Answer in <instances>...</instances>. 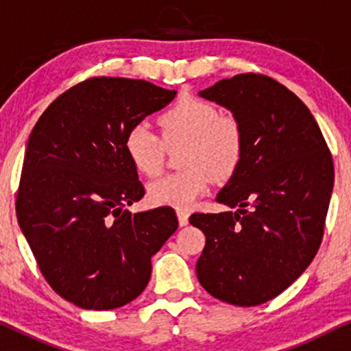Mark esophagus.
<instances>
[{
	"label": "esophagus",
	"mask_w": 351,
	"mask_h": 351,
	"mask_svg": "<svg viewBox=\"0 0 351 351\" xmlns=\"http://www.w3.org/2000/svg\"><path fill=\"white\" fill-rule=\"evenodd\" d=\"M176 215H178L180 226H186V224H188V218H189L188 212H186V210H176Z\"/></svg>",
	"instance_id": "1"
}]
</instances>
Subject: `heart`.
Returning a JSON list of instances; mask_svg holds the SVG:
<instances>
[{"label": "heart", "instance_id": "1", "mask_svg": "<svg viewBox=\"0 0 351 351\" xmlns=\"http://www.w3.org/2000/svg\"><path fill=\"white\" fill-rule=\"evenodd\" d=\"M162 139L144 125L130 128L125 152L139 173L156 176L167 149H181L183 170L162 176L149 186L156 205L186 208L208 191L210 178H231L245 151L244 127L234 115H223L212 102L181 97L157 120Z\"/></svg>", "mask_w": 351, "mask_h": 351}]
</instances>
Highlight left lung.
<instances>
[{"instance_id": "1", "label": "left lung", "mask_w": 351, "mask_h": 351, "mask_svg": "<svg viewBox=\"0 0 351 351\" xmlns=\"http://www.w3.org/2000/svg\"><path fill=\"white\" fill-rule=\"evenodd\" d=\"M199 95L230 109L245 132L241 165L217 195L237 210L189 217L207 239L199 282L221 302L261 305L286 291L319 249L332 156L310 109L268 75H234Z\"/></svg>"}]
</instances>
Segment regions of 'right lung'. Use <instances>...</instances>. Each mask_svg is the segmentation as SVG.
<instances>
[{
	"label": "right lung",
	"instance_id": "add662e5",
	"mask_svg": "<svg viewBox=\"0 0 351 351\" xmlns=\"http://www.w3.org/2000/svg\"><path fill=\"white\" fill-rule=\"evenodd\" d=\"M175 96L146 80L91 77L51 102L32 130L19 226L41 274L73 305L114 310L134 300L152 255L178 228L171 207L123 210L144 195L125 136Z\"/></svg>",
	"mask_w": 351,
	"mask_h": 351
}]
</instances>
